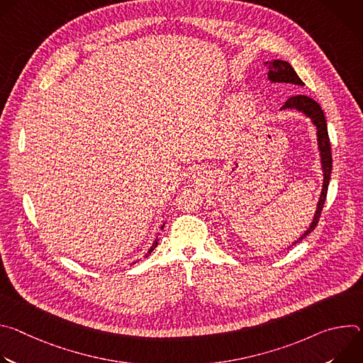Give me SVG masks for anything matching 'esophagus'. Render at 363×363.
Wrapping results in <instances>:
<instances>
[{"instance_id":"1","label":"esophagus","mask_w":363,"mask_h":363,"mask_svg":"<svg viewBox=\"0 0 363 363\" xmlns=\"http://www.w3.org/2000/svg\"><path fill=\"white\" fill-rule=\"evenodd\" d=\"M203 177H205V172H203L202 169H196V171H194V178H195V179L201 181V179H203Z\"/></svg>"}]
</instances>
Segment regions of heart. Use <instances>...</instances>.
Masks as SVG:
<instances>
[{
	"label": "heart",
	"instance_id": "1",
	"mask_svg": "<svg viewBox=\"0 0 363 363\" xmlns=\"http://www.w3.org/2000/svg\"><path fill=\"white\" fill-rule=\"evenodd\" d=\"M230 112L237 122H242L250 116L251 106L244 96H237L230 101Z\"/></svg>",
	"mask_w": 363,
	"mask_h": 363
}]
</instances>
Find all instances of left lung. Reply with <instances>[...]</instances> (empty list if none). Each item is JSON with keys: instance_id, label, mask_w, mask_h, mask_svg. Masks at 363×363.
<instances>
[{"instance_id": "1", "label": "left lung", "mask_w": 363, "mask_h": 363, "mask_svg": "<svg viewBox=\"0 0 363 363\" xmlns=\"http://www.w3.org/2000/svg\"><path fill=\"white\" fill-rule=\"evenodd\" d=\"M266 66L269 67L267 79L270 83H290V84H297V86H304V83L300 80L294 69L290 66V63L284 60H273V62H266ZM280 111H297L301 112L306 118L312 121L315 129H316V136H318V149L320 155V165H322V172H323V184H322V192L316 205V211L313 216L312 223H310L308 228L291 244L300 242L306 235L312 233L320 218L322 210H323V203L326 199L328 194V186L330 181V172H332V152H330V140L328 135V125H326V118L320 106L318 105V101L313 99H310L304 94H297L291 96L290 99L286 100L284 105L281 106ZM290 245V247H291ZM287 247V248H290Z\"/></svg>"}]
</instances>
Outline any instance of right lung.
I'll use <instances>...</instances> for the list:
<instances>
[{"label": "right lung", "mask_w": 363, "mask_h": 363, "mask_svg": "<svg viewBox=\"0 0 363 363\" xmlns=\"http://www.w3.org/2000/svg\"><path fill=\"white\" fill-rule=\"evenodd\" d=\"M164 225H165V223H164V224H162V225H161V230H164ZM158 241H160V240H158V237H157V238H155V241H153V244H152V245H150V248H149V250H147V252H146V254H145V257H147V255H149V254H150V252H152V251H153V250H155V247H157V245H158Z\"/></svg>", "instance_id": "obj_1"}]
</instances>
